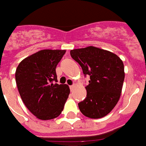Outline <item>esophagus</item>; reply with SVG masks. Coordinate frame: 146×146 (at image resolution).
<instances>
[{
    "mask_svg": "<svg viewBox=\"0 0 146 146\" xmlns=\"http://www.w3.org/2000/svg\"><path fill=\"white\" fill-rule=\"evenodd\" d=\"M75 84L72 85V86H70V90H71V91H72V90H73V89L75 88Z\"/></svg>",
    "mask_w": 146,
    "mask_h": 146,
    "instance_id": "1",
    "label": "esophagus"
}]
</instances>
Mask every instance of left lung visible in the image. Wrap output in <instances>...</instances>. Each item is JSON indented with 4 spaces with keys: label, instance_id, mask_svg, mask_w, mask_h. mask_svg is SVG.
Segmentation results:
<instances>
[{
    "label": "left lung",
    "instance_id": "left-lung-1",
    "mask_svg": "<svg viewBox=\"0 0 146 146\" xmlns=\"http://www.w3.org/2000/svg\"><path fill=\"white\" fill-rule=\"evenodd\" d=\"M72 58L90 80L86 86V98L78 103L85 116L100 119L115 108L120 98L124 81V66L117 55L102 48L88 46L72 49Z\"/></svg>",
    "mask_w": 146,
    "mask_h": 146
}]
</instances>
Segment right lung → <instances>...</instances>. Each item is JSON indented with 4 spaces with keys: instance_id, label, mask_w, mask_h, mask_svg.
<instances>
[{
    "instance_id": "obj_1",
    "label": "right lung",
    "mask_w": 146,
    "mask_h": 146,
    "mask_svg": "<svg viewBox=\"0 0 146 146\" xmlns=\"http://www.w3.org/2000/svg\"><path fill=\"white\" fill-rule=\"evenodd\" d=\"M66 52L43 49L23 59L15 71V82L22 101L42 120L59 116L70 94L68 85L57 84L56 68Z\"/></svg>"
}]
</instances>
